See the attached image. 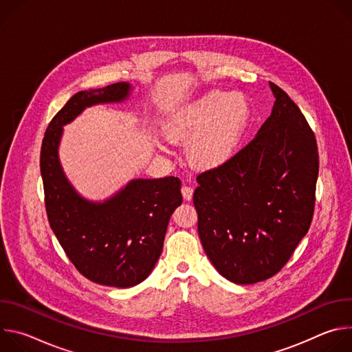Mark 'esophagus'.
I'll return each instance as SVG.
<instances>
[{
    "label": "esophagus",
    "mask_w": 352,
    "mask_h": 352,
    "mask_svg": "<svg viewBox=\"0 0 352 352\" xmlns=\"http://www.w3.org/2000/svg\"><path fill=\"white\" fill-rule=\"evenodd\" d=\"M181 192H182V196L185 200H190L192 196H193V188L192 186H188V185H184L181 188Z\"/></svg>",
    "instance_id": "1"
}]
</instances>
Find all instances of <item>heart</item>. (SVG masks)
I'll return each mask as SVG.
<instances>
[{"label":"heart","mask_w":352,"mask_h":352,"mask_svg":"<svg viewBox=\"0 0 352 352\" xmlns=\"http://www.w3.org/2000/svg\"><path fill=\"white\" fill-rule=\"evenodd\" d=\"M246 111L242 96L212 91L174 111L163 133L173 143L190 140L188 157L195 167L216 168L235 152Z\"/></svg>","instance_id":"b5f03b06"}]
</instances>
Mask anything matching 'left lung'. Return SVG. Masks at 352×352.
<instances>
[{
	"label": "left lung",
	"mask_w": 352,
	"mask_h": 352,
	"mask_svg": "<svg viewBox=\"0 0 352 352\" xmlns=\"http://www.w3.org/2000/svg\"><path fill=\"white\" fill-rule=\"evenodd\" d=\"M270 117L228 162L200 174L193 193L197 232L216 270L235 284L273 277L312 221L319 155L289 96L269 82Z\"/></svg>",
	"instance_id": "left-lung-1"
}]
</instances>
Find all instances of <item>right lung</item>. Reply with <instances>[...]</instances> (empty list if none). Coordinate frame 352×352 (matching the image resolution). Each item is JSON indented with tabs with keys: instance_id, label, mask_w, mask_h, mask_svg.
<instances>
[{
	"instance_id": "right-lung-1",
	"label": "right lung",
	"mask_w": 352,
	"mask_h": 352,
	"mask_svg": "<svg viewBox=\"0 0 352 352\" xmlns=\"http://www.w3.org/2000/svg\"><path fill=\"white\" fill-rule=\"evenodd\" d=\"M132 85L120 82L74 94L50 122L40 153L48 223L74 266L93 283L129 288L142 283L159 261L167 226L182 204L177 177L131 179L113 196L83 197L60 160L64 126L87 107L122 103Z\"/></svg>"
}]
</instances>
